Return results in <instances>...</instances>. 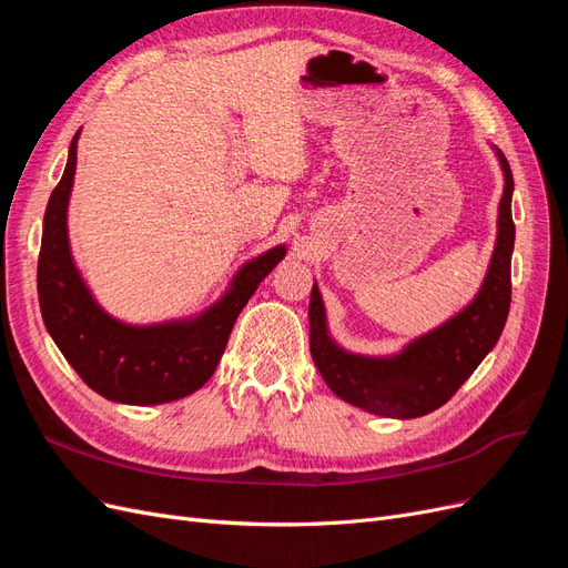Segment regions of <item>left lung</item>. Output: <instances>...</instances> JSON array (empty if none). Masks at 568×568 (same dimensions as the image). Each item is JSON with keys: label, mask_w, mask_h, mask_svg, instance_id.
<instances>
[{"label": "left lung", "mask_w": 568, "mask_h": 568, "mask_svg": "<svg viewBox=\"0 0 568 568\" xmlns=\"http://www.w3.org/2000/svg\"><path fill=\"white\" fill-rule=\"evenodd\" d=\"M505 189L497 205V236L486 277L471 303L436 329L405 343L393 355H363L341 348L329 334L317 282L311 291V353L341 400L379 417L415 419L448 403L500 338L511 301V170L500 149Z\"/></svg>", "instance_id": "8db88e82"}]
</instances>
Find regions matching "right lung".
Here are the masks:
<instances>
[{
  "label": "right lung",
  "mask_w": 568,
  "mask_h": 568,
  "mask_svg": "<svg viewBox=\"0 0 568 568\" xmlns=\"http://www.w3.org/2000/svg\"><path fill=\"white\" fill-rule=\"evenodd\" d=\"M75 132L63 178L49 196L38 261L40 311L49 336L80 379L106 400L161 405L180 400L211 379L232 326L267 274L286 255L280 244L236 270L225 294L199 315L156 324H128L101 307L73 261L68 239Z\"/></svg>",
  "instance_id": "obj_1"
}]
</instances>
